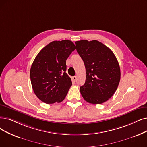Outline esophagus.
Returning a JSON list of instances; mask_svg holds the SVG:
<instances>
[{
    "mask_svg": "<svg viewBox=\"0 0 147 147\" xmlns=\"http://www.w3.org/2000/svg\"><path fill=\"white\" fill-rule=\"evenodd\" d=\"M72 78L73 81H75L76 80H77V77H76V76H73V77H72Z\"/></svg>",
    "mask_w": 147,
    "mask_h": 147,
    "instance_id": "obj_1",
    "label": "esophagus"
}]
</instances>
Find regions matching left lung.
Wrapping results in <instances>:
<instances>
[{"label":"left lung","mask_w":147,"mask_h":147,"mask_svg":"<svg viewBox=\"0 0 147 147\" xmlns=\"http://www.w3.org/2000/svg\"><path fill=\"white\" fill-rule=\"evenodd\" d=\"M86 67V82L80 87L84 100L100 104L113 95L119 85L121 71L113 52L97 40L75 42Z\"/></svg>","instance_id":"1"}]
</instances>
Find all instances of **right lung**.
<instances>
[{"label": "right lung", "instance_id": "right-lung-1", "mask_svg": "<svg viewBox=\"0 0 147 147\" xmlns=\"http://www.w3.org/2000/svg\"><path fill=\"white\" fill-rule=\"evenodd\" d=\"M76 48L71 41H54L40 51L30 70L32 89L45 103L61 102L72 86L66 60Z\"/></svg>", "mask_w": 147, "mask_h": 147}]
</instances>
